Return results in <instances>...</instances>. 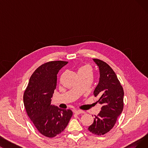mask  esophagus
Masks as SVG:
<instances>
[{"mask_svg":"<svg viewBox=\"0 0 148 148\" xmlns=\"http://www.w3.org/2000/svg\"><path fill=\"white\" fill-rule=\"evenodd\" d=\"M74 113L75 114H81V113H84L85 112L83 110H74Z\"/></svg>","mask_w":148,"mask_h":148,"instance_id":"obj_1","label":"esophagus"}]
</instances>
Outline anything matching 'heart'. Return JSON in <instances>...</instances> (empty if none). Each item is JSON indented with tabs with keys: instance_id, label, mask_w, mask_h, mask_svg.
I'll list each match as a JSON object with an SVG mask.
<instances>
[{
	"instance_id": "1",
	"label": "heart",
	"mask_w": 148,
	"mask_h": 148,
	"mask_svg": "<svg viewBox=\"0 0 148 148\" xmlns=\"http://www.w3.org/2000/svg\"><path fill=\"white\" fill-rule=\"evenodd\" d=\"M83 68H88V69H89L88 67H82V68H81L79 70H80V69H83Z\"/></svg>"
}]
</instances>
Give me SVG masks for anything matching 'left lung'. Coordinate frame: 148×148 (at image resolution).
Wrapping results in <instances>:
<instances>
[{
    "label": "left lung",
    "instance_id": "8db88e82",
    "mask_svg": "<svg viewBox=\"0 0 148 148\" xmlns=\"http://www.w3.org/2000/svg\"><path fill=\"white\" fill-rule=\"evenodd\" d=\"M99 71L98 84L94 94L99 96L97 102L101 105L100 112L95 115L88 130L96 135L108 133L114 125L123 108L124 92L122 86L112 68L106 62L93 59Z\"/></svg>",
    "mask_w": 148,
    "mask_h": 148
}]
</instances>
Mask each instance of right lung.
<instances>
[{
  "label": "right lung",
  "instance_id": "right-lung-1",
  "mask_svg": "<svg viewBox=\"0 0 148 148\" xmlns=\"http://www.w3.org/2000/svg\"><path fill=\"white\" fill-rule=\"evenodd\" d=\"M68 63L51 61L39 66L31 75L23 95L27 114L41 134L54 137L60 134L73 116L70 110L51 104L59 70Z\"/></svg>",
  "mask_w": 148,
  "mask_h": 148
}]
</instances>
